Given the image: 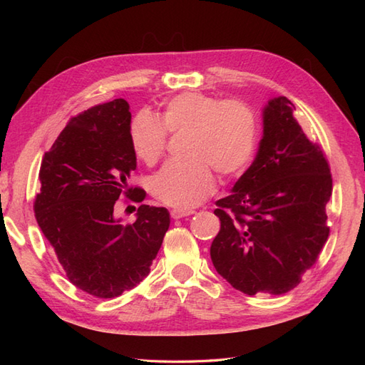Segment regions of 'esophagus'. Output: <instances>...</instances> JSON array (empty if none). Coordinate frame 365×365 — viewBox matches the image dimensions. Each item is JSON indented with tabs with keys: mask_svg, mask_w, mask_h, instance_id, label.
Listing matches in <instances>:
<instances>
[{
	"mask_svg": "<svg viewBox=\"0 0 365 365\" xmlns=\"http://www.w3.org/2000/svg\"><path fill=\"white\" fill-rule=\"evenodd\" d=\"M195 212L193 210H181V208H173L170 210V216L173 219H181V217H185V216H190L193 215Z\"/></svg>",
	"mask_w": 365,
	"mask_h": 365,
	"instance_id": "34e87169",
	"label": "esophagus"
}]
</instances>
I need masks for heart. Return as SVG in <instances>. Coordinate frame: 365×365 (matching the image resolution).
<instances>
[{"mask_svg":"<svg viewBox=\"0 0 365 365\" xmlns=\"http://www.w3.org/2000/svg\"><path fill=\"white\" fill-rule=\"evenodd\" d=\"M257 114L244 101L190 91L165 103L160 118L140 113L132 120L129 140L135 157L153 165L164 155L168 134L184 135L181 161H172L150 180L157 201L192 208L215 192L216 178H233L250 164L257 143Z\"/></svg>","mask_w":365,"mask_h":365,"instance_id":"1","label":"heart"}]
</instances>
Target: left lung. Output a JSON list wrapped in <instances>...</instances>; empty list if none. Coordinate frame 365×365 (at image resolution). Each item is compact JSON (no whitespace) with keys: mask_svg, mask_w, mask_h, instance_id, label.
<instances>
[{"mask_svg":"<svg viewBox=\"0 0 365 365\" xmlns=\"http://www.w3.org/2000/svg\"><path fill=\"white\" fill-rule=\"evenodd\" d=\"M294 109L286 97L268 102L256 160L233 192L216 201L220 230L210 256L216 271L247 295L294 289L329 237L332 175Z\"/></svg>","mask_w":365,"mask_h":365,"instance_id":"obj_1","label":"left lung"}]
</instances>
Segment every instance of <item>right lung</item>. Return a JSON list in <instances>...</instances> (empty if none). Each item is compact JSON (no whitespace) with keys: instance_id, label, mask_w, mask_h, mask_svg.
Segmentation results:
<instances>
[{"instance_id":"1","label":"right lung","mask_w":365,"mask_h":365,"mask_svg":"<svg viewBox=\"0 0 365 365\" xmlns=\"http://www.w3.org/2000/svg\"><path fill=\"white\" fill-rule=\"evenodd\" d=\"M123 98L96 105L68 121L39 169L36 222L68 280L96 298L118 297L145 279L170 225L164 207L141 204L134 224L114 216L118 197H146L128 185L137 168Z\"/></svg>"}]
</instances>
